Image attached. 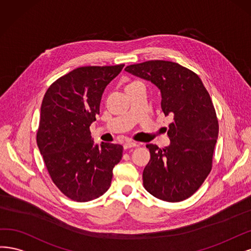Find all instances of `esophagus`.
<instances>
[{
  "mask_svg": "<svg viewBox=\"0 0 251 251\" xmlns=\"http://www.w3.org/2000/svg\"><path fill=\"white\" fill-rule=\"evenodd\" d=\"M137 146V143L136 142H133V141H126L125 144H124V149H129V148H133V147H136Z\"/></svg>",
  "mask_w": 251,
  "mask_h": 251,
  "instance_id": "obj_1",
  "label": "esophagus"
}]
</instances>
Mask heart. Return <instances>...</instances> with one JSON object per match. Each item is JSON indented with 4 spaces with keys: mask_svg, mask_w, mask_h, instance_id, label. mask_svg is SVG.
I'll return each instance as SVG.
<instances>
[{
    "mask_svg": "<svg viewBox=\"0 0 251 251\" xmlns=\"http://www.w3.org/2000/svg\"><path fill=\"white\" fill-rule=\"evenodd\" d=\"M139 83H141V82H139V81H132V82H130V83H128L126 87H128V86H131V85H134V84H139Z\"/></svg>",
    "mask_w": 251,
    "mask_h": 251,
    "instance_id": "b5f03b06",
    "label": "heart"
}]
</instances>
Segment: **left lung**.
I'll return each mask as SVG.
<instances>
[{
    "instance_id": "8db88e82",
    "label": "left lung",
    "mask_w": 251,
    "mask_h": 251,
    "mask_svg": "<svg viewBox=\"0 0 251 251\" xmlns=\"http://www.w3.org/2000/svg\"><path fill=\"white\" fill-rule=\"evenodd\" d=\"M125 71L154 83L165 116L173 117L168 130L171 144L165 148L146 145L151 157L143 172L144 187L164 201L187 199L213 167L219 124L211 96L196 73L176 62L149 60Z\"/></svg>"
}]
</instances>
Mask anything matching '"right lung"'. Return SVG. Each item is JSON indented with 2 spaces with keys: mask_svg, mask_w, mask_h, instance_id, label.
<instances>
[{
  "mask_svg": "<svg viewBox=\"0 0 251 251\" xmlns=\"http://www.w3.org/2000/svg\"><path fill=\"white\" fill-rule=\"evenodd\" d=\"M123 68H77L54 81L45 94L37 146L52 181L74 201L102 196L110 187L112 169L122 158L121 145H94L90 126L100 114L105 87Z\"/></svg>",
  "mask_w": 251,
  "mask_h": 251,
  "instance_id": "add662e5",
  "label": "right lung"
}]
</instances>
